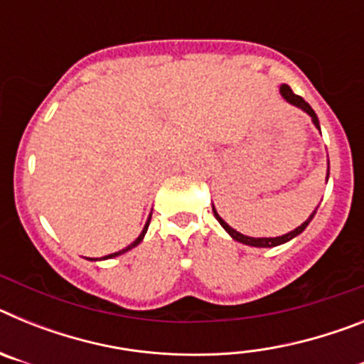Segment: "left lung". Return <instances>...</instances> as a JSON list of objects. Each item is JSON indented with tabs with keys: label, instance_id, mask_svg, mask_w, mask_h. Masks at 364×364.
Returning <instances> with one entry per match:
<instances>
[{
	"label": "left lung",
	"instance_id": "obj_1",
	"mask_svg": "<svg viewBox=\"0 0 364 364\" xmlns=\"http://www.w3.org/2000/svg\"><path fill=\"white\" fill-rule=\"evenodd\" d=\"M279 91H281V96L286 100V102H288V104L294 105V107H297V109H301V111L306 112L308 117L311 118V124H314L315 127H317V129L321 131L319 118H317V114H315V111L310 107V104H308V102H304V100H302L301 96L295 95V92L290 89V85H286V83H282V85L279 87ZM328 176H330V162H328V169H326V182H328ZM211 208H213V215H215V218H217V220H218V224H220V226L228 231V235H230V237L233 240H237V242L246 244V246H253V247H275V246H281V244L290 242L291 239H295L297 235H301L302 231L306 230L308 224H310V222H311V218H314L315 213H317V208H319V205H317V208H315V210L311 211L310 217H308L306 220L302 222L301 226L295 228V230H291V231H288V233H284V235H279V237H247V235L239 233V231L233 230V228H231L230 224H228V222L224 220V218H222L220 215L217 213V210H215L213 204H211Z\"/></svg>",
	"mask_w": 364,
	"mask_h": 364
}]
</instances>
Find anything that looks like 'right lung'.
Wrapping results in <instances>:
<instances>
[{
    "label": "right lung",
    "instance_id": "obj_1",
    "mask_svg": "<svg viewBox=\"0 0 364 364\" xmlns=\"http://www.w3.org/2000/svg\"><path fill=\"white\" fill-rule=\"evenodd\" d=\"M149 222H151V213H149V217H147V222H146V226H144V230H142V233L138 235L136 239L133 240V242L129 244V246H125L124 250H120V252H114V253H111V255H105V257H102V259H89V260H107V259H114V257H118V255H124V253H127L129 252V250H133V247H136L138 244L142 242L144 240V237H146V233H147V228H149Z\"/></svg>",
    "mask_w": 364,
    "mask_h": 364
}]
</instances>
